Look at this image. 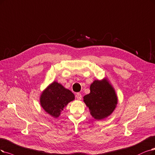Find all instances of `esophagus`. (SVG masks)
Wrapping results in <instances>:
<instances>
[{
  "instance_id": "34e87169",
  "label": "esophagus",
  "mask_w": 155,
  "mask_h": 155,
  "mask_svg": "<svg viewBox=\"0 0 155 155\" xmlns=\"http://www.w3.org/2000/svg\"><path fill=\"white\" fill-rule=\"evenodd\" d=\"M76 97H77V98L78 100H81L82 99V94L81 93H78L76 94Z\"/></svg>"
}]
</instances>
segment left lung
<instances>
[{
	"instance_id": "8db88e82",
	"label": "left lung",
	"mask_w": 155,
	"mask_h": 155,
	"mask_svg": "<svg viewBox=\"0 0 155 155\" xmlns=\"http://www.w3.org/2000/svg\"><path fill=\"white\" fill-rule=\"evenodd\" d=\"M91 92L84 96V101L94 119L101 120L109 116L116 107L117 98L114 88L106 79L95 81Z\"/></svg>"
}]
</instances>
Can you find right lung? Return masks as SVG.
Listing matches in <instances>:
<instances>
[{
	"label": "right lung",
	"mask_w": 155,
	"mask_h": 155,
	"mask_svg": "<svg viewBox=\"0 0 155 155\" xmlns=\"http://www.w3.org/2000/svg\"><path fill=\"white\" fill-rule=\"evenodd\" d=\"M74 99L71 91L57 82L51 83L42 93L40 103L43 109L54 117H58L68 103Z\"/></svg>",
	"instance_id": "obj_1"
}]
</instances>
